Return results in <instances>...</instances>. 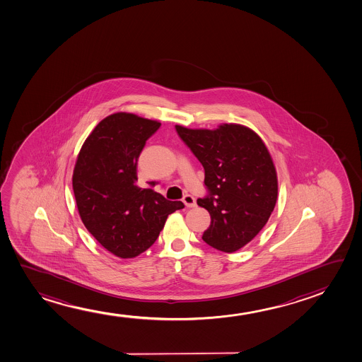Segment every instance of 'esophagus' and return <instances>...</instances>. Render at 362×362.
Wrapping results in <instances>:
<instances>
[{"label":"esophagus","mask_w":362,"mask_h":362,"mask_svg":"<svg viewBox=\"0 0 362 362\" xmlns=\"http://www.w3.org/2000/svg\"><path fill=\"white\" fill-rule=\"evenodd\" d=\"M182 201H184V204H186V207H189V209L196 207V199H194V196H191V194H186Z\"/></svg>","instance_id":"esophagus-1"}]
</instances>
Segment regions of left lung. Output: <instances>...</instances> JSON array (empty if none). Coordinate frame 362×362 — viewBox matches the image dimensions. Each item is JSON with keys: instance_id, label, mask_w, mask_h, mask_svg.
I'll return each instance as SVG.
<instances>
[{"instance_id": "left-lung-1", "label": "left lung", "mask_w": 362, "mask_h": 362, "mask_svg": "<svg viewBox=\"0 0 362 362\" xmlns=\"http://www.w3.org/2000/svg\"><path fill=\"white\" fill-rule=\"evenodd\" d=\"M180 138L204 168L209 194L197 199L211 224L202 240L233 253L259 233L278 199V177L269 150L250 127L229 122L216 129L176 125Z\"/></svg>"}]
</instances>
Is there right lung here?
Wrapping results in <instances>:
<instances>
[{"mask_svg": "<svg viewBox=\"0 0 362 362\" xmlns=\"http://www.w3.org/2000/svg\"><path fill=\"white\" fill-rule=\"evenodd\" d=\"M160 125L132 112H114L93 129L76 156L71 180L79 216L93 237L119 258L150 248L168 214L185 207L136 185L139 155Z\"/></svg>", "mask_w": 362, "mask_h": 362, "instance_id": "1", "label": "right lung"}]
</instances>
